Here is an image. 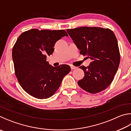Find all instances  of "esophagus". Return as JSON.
Returning a JSON list of instances; mask_svg holds the SVG:
<instances>
[{
  "instance_id": "34e87169",
  "label": "esophagus",
  "mask_w": 131,
  "mask_h": 131,
  "mask_svg": "<svg viewBox=\"0 0 131 131\" xmlns=\"http://www.w3.org/2000/svg\"><path fill=\"white\" fill-rule=\"evenodd\" d=\"M70 68H71V70H74V69H75L77 68L75 67V66H74L73 65H71L70 66Z\"/></svg>"
}]
</instances>
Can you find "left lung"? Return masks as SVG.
<instances>
[{"label":"left lung","mask_w":131,"mask_h":131,"mask_svg":"<svg viewBox=\"0 0 131 131\" xmlns=\"http://www.w3.org/2000/svg\"><path fill=\"white\" fill-rule=\"evenodd\" d=\"M67 32L80 53L92 60L88 67H80L85 76L78 81V85L93 94L105 90L113 81L120 61L115 34L109 28L97 27H80Z\"/></svg>","instance_id":"8db88e82"}]
</instances>
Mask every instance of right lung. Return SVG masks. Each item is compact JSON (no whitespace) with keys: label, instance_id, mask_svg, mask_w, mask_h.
Segmentation results:
<instances>
[{"label":"right lung","instance_id":"1","mask_svg":"<svg viewBox=\"0 0 131 131\" xmlns=\"http://www.w3.org/2000/svg\"><path fill=\"white\" fill-rule=\"evenodd\" d=\"M66 31L31 29L21 34L13 47L12 56L16 77L23 89L39 99L55 93L70 67L61 65L53 67L46 61L53 54V47Z\"/></svg>","mask_w":131,"mask_h":131}]
</instances>
